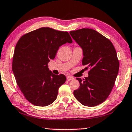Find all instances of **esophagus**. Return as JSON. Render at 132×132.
I'll return each mask as SVG.
<instances>
[{
  "label": "esophagus",
  "instance_id": "1",
  "mask_svg": "<svg viewBox=\"0 0 132 132\" xmlns=\"http://www.w3.org/2000/svg\"><path fill=\"white\" fill-rule=\"evenodd\" d=\"M73 79H74V78L73 77H70V76L67 77V80H68V81H71V80H73Z\"/></svg>",
  "mask_w": 132,
  "mask_h": 132
}]
</instances>
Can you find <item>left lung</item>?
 <instances>
[{
    "label": "left lung",
    "mask_w": 132,
    "mask_h": 132,
    "mask_svg": "<svg viewBox=\"0 0 132 132\" xmlns=\"http://www.w3.org/2000/svg\"><path fill=\"white\" fill-rule=\"evenodd\" d=\"M70 34L83 50L82 64L90 68L88 77L76 78L80 86L74 95L81 104L95 106L106 100L114 85L120 66L117 53L109 39L94 30L81 28Z\"/></svg>",
    "instance_id": "left-lung-1"
}]
</instances>
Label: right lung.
<instances>
[{"instance_id": "add662e5", "label": "right lung", "mask_w": 132, "mask_h": 132, "mask_svg": "<svg viewBox=\"0 0 132 132\" xmlns=\"http://www.w3.org/2000/svg\"><path fill=\"white\" fill-rule=\"evenodd\" d=\"M73 40L67 31L42 27L22 36L15 46L12 69L16 84L26 98L38 106H46L57 97L66 77L48 69L59 47Z\"/></svg>"}]
</instances>
